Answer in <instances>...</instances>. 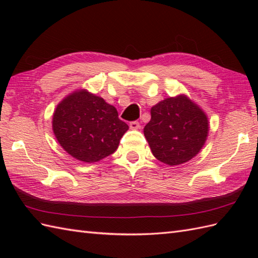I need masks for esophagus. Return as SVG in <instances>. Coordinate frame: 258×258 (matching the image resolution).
<instances>
[{"mask_svg": "<svg viewBox=\"0 0 258 258\" xmlns=\"http://www.w3.org/2000/svg\"><path fill=\"white\" fill-rule=\"evenodd\" d=\"M130 127L132 130H139L141 127V124L138 122V120H133V122L130 123Z\"/></svg>", "mask_w": 258, "mask_h": 258, "instance_id": "obj_1", "label": "esophagus"}]
</instances>
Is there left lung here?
I'll return each mask as SVG.
<instances>
[{
  "mask_svg": "<svg viewBox=\"0 0 258 258\" xmlns=\"http://www.w3.org/2000/svg\"><path fill=\"white\" fill-rule=\"evenodd\" d=\"M207 134L206 114L185 95L165 98L153 106L151 120L144 127L153 155L171 166L199 154Z\"/></svg>",
  "mask_w": 258,
  "mask_h": 258,
  "instance_id": "obj_1",
  "label": "left lung"
}]
</instances>
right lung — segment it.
Listing matches in <instances>:
<instances>
[{"instance_id":"1","label":"right lung","mask_w":258,"mask_h":258,"mask_svg":"<svg viewBox=\"0 0 258 258\" xmlns=\"http://www.w3.org/2000/svg\"><path fill=\"white\" fill-rule=\"evenodd\" d=\"M52 127L57 142L71 156L94 163L116 151L128 125L102 97L80 90L56 106Z\"/></svg>"}]
</instances>
